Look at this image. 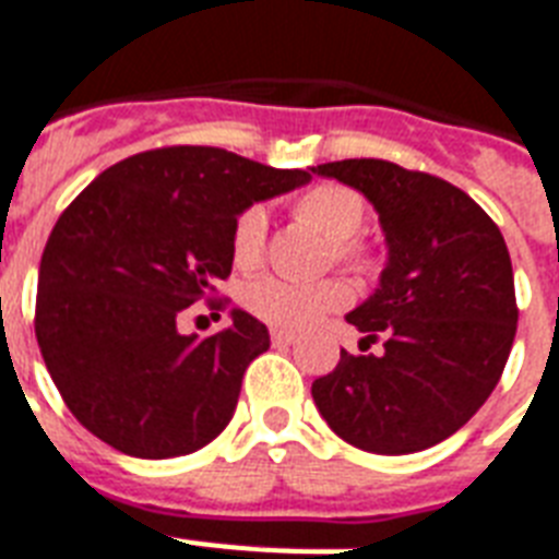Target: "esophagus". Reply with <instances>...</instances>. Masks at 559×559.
<instances>
[{
	"label": "esophagus",
	"mask_w": 559,
	"mask_h": 559,
	"mask_svg": "<svg viewBox=\"0 0 559 559\" xmlns=\"http://www.w3.org/2000/svg\"><path fill=\"white\" fill-rule=\"evenodd\" d=\"M272 344L275 347H289V344H295V333H289V330H272Z\"/></svg>",
	"instance_id": "esophagus-1"
}]
</instances>
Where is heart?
I'll use <instances>...</instances> for the list:
<instances>
[{
  "instance_id": "heart-1",
  "label": "heart",
  "mask_w": 559,
  "mask_h": 559,
  "mask_svg": "<svg viewBox=\"0 0 559 559\" xmlns=\"http://www.w3.org/2000/svg\"><path fill=\"white\" fill-rule=\"evenodd\" d=\"M295 217L316 229L324 240H330V255L338 264L353 270H370L373 255L370 249L356 240L358 229L365 224V198L344 183H319L295 201ZM266 249V209L252 203L235 217L233 226V261L240 270H255L264 261ZM353 298L344 281H316V284H293L284 278L249 281L240 301L264 324L278 330H304L321 321L326 312L342 310Z\"/></svg>"
}]
</instances>
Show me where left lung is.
<instances>
[{"label":"left lung","mask_w":559,"mask_h":559,"mask_svg":"<svg viewBox=\"0 0 559 559\" xmlns=\"http://www.w3.org/2000/svg\"><path fill=\"white\" fill-rule=\"evenodd\" d=\"M316 175L353 186L379 212L388 264L347 316L382 356L342 350L312 382L326 425L370 453H416L465 425L506 370L516 333L514 270L500 226L442 177L396 163L335 160Z\"/></svg>","instance_id":"8db88e82"}]
</instances>
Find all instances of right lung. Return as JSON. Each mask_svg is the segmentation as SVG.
I'll list each match as a JSON object with an SVG mask.
<instances>
[{"label":"right lung","instance_id":"right-lung-1","mask_svg":"<svg viewBox=\"0 0 559 559\" xmlns=\"http://www.w3.org/2000/svg\"><path fill=\"white\" fill-rule=\"evenodd\" d=\"M307 180L226 148L169 146L115 163L76 194L45 243L34 326L85 430L129 456L169 460L229 425L270 333L233 310L221 333L180 335L177 316L229 278L235 217Z\"/></svg>","mask_w":559,"mask_h":559}]
</instances>
